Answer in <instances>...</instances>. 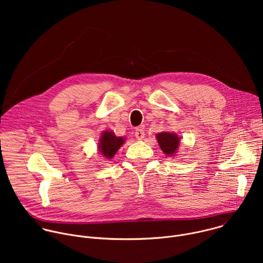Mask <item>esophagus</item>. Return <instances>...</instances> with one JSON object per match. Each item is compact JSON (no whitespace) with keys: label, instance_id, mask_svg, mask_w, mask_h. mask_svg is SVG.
Returning <instances> with one entry per match:
<instances>
[{"label":"esophagus","instance_id":"esophagus-1","mask_svg":"<svg viewBox=\"0 0 263 263\" xmlns=\"http://www.w3.org/2000/svg\"><path fill=\"white\" fill-rule=\"evenodd\" d=\"M144 131L142 130V129H136L135 130V137L137 138V139H142L143 137H144Z\"/></svg>","mask_w":263,"mask_h":263}]
</instances>
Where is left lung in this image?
Listing matches in <instances>:
<instances>
[{"label":"left lung","mask_w":263,"mask_h":263,"mask_svg":"<svg viewBox=\"0 0 263 263\" xmlns=\"http://www.w3.org/2000/svg\"><path fill=\"white\" fill-rule=\"evenodd\" d=\"M156 138L162 151L168 156H174L179 145L180 138L178 135L170 132H161L156 135Z\"/></svg>","instance_id":"left-lung-1"}]
</instances>
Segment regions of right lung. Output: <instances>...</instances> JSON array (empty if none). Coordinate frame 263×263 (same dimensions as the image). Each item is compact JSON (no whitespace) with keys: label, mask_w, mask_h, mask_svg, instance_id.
<instances>
[{"label":"right lung","mask_w":263,"mask_h":263,"mask_svg":"<svg viewBox=\"0 0 263 263\" xmlns=\"http://www.w3.org/2000/svg\"><path fill=\"white\" fill-rule=\"evenodd\" d=\"M125 142L123 137H117L115 133L112 132H104L100 138V151L104 155V157L111 159L116 155L118 149Z\"/></svg>","instance_id":"obj_1"}]
</instances>
